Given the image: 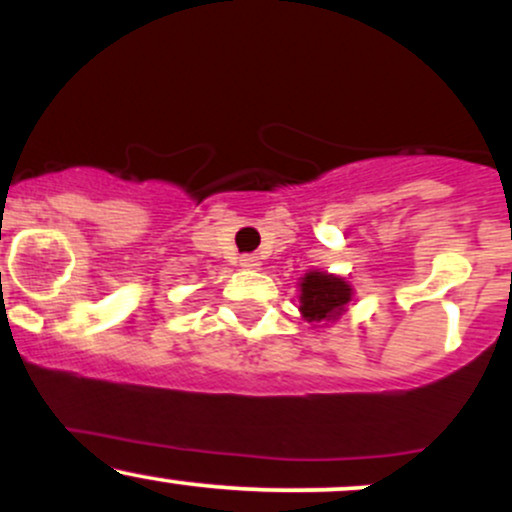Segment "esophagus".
<instances>
[{
	"instance_id": "esophagus-1",
	"label": "esophagus",
	"mask_w": 512,
	"mask_h": 512,
	"mask_svg": "<svg viewBox=\"0 0 512 512\" xmlns=\"http://www.w3.org/2000/svg\"><path fill=\"white\" fill-rule=\"evenodd\" d=\"M260 257L257 255H243L240 257V267H245V269H260Z\"/></svg>"
}]
</instances>
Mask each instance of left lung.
I'll list each match as a JSON object with an SVG mask.
<instances>
[{"instance_id":"1","label":"left lung","mask_w":512,"mask_h":512,"mask_svg":"<svg viewBox=\"0 0 512 512\" xmlns=\"http://www.w3.org/2000/svg\"><path fill=\"white\" fill-rule=\"evenodd\" d=\"M301 313L303 320L320 325V322H334L344 313L351 301V289L342 276L327 272H308L301 279Z\"/></svg>"}]
</instances>
